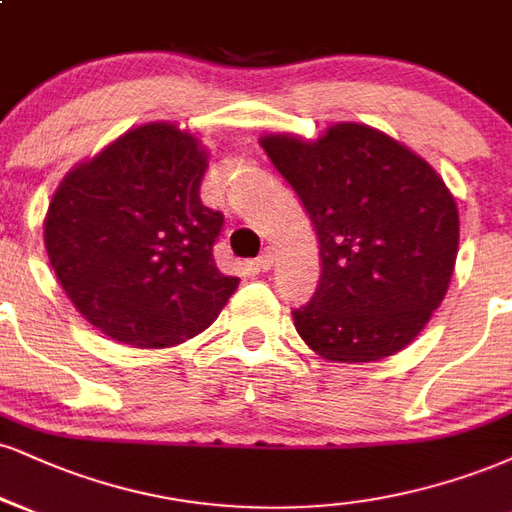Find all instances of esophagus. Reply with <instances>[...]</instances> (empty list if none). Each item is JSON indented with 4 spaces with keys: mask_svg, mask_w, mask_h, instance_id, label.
Listing matches in <instances>:
<instances>
[{
    "mask_svg": "<svg viewBox=\"0 0 512 512\" xmlns=\"http://www.w3.org/2000/svg\"><path fill=\"white\" fill-rule=\"evenodd\" d=\"M255 264H257V269H260V272H269V269L274 267V252H272V248L264 250L262 255L255 260Z\"/></svg>",
    "mask_w": 512,
    "mask_h": 512,
    "instance_id": "1",
    "label": "esophagus"
}]
</instances>
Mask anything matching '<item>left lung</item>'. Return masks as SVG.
<instances>
[{"label":"left lung","mask_w":512,"mask_h":512,"mask_svg":"<svg viewBox=\"0 0 512 512\" xmlns=\"http://www.w3.org/2000/svg\"><path fill=\"white\" fill-rule=\"evenodd\" d=\"M319 240L322 276L293 310L300 338L331 362H377L410 346L441 305L458 257L455 197L427 159L365 123L317 140L260 138Z\"/></svg>","instance_id":"8db88e82"}]
</instances>
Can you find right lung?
Returning <instances> with one entry per match:
<instances>
[{
  "label": "right lung",
  "instance_id": "right-lung-1",
  "mask_svg": "<svg viewBox=\"0 0 512 512\" xmlns=\"http://www.w3.org/2000/svg\"><path fill=\"white\" fill-rule=\"evenodd\" d=\"M209 152L176 123L131 128L61 178L45 217L49 264L104 336L169 348L205 331L238 288L212 248L224 217L202 205Z\"/></svg>",
  "mask_w": 512,
  "mask_h": 512
}]
</instances>
